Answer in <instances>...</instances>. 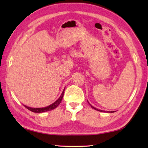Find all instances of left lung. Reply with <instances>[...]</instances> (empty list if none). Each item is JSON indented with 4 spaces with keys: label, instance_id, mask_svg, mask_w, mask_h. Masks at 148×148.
I'll list each match as a JSON object with an SVG mask.
<instances>
[{
    "label": "left lung",
    "instance_id": "1",
    "mask_svg": "<svg viewBox=\"0 0 148 148\" xmlns=\"http://www.w3.org/2000/svg\"><path fill=\"white\" fill-rule=\"evenodd\" d=\"M90 106H91L92 108H93V109L96 110H98V111H100V112H102V110H98V109H97V108H95V107H93V106H91V104H90ZM111 112V113H112V112Z\"/></svg>",
    "mask_w": 148,
    "mask_h": 148
}]
</instances>
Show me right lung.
Returning a JSON list of instances; mask_svg holds the SVG:
<instances>
[{"label":"right lung","mask_w":148,"mask_h":148,"mask_svg":"<svg viewBox=\"0 0 148 148\" xmlns=\"http://www.w3.org/2000/svg\"><path fill=\"white\" fill-rule=\"evenodd\" d=\"M64 89L62 91V94L61 96H60L59 98L57 100V101L53 102V104L49 105L48 106H46L45 108H31L29 106H27L25 105H24V106L26 108L28 109L30 111H31L32 112H35V113H42V112H47V111H50V110H52L56 108L57 106H59V104L61 103L62 99V97H63V95H64Z\"/></svg>","instance_id":"add662e5"}]
</instances>
